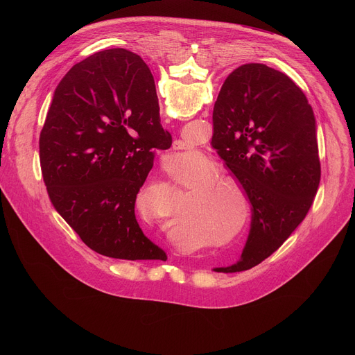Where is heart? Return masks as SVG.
Returning <instances> with one entry per match:
<instances>
[{"label":"heart","mask_w":355,"mask_h":355,"mask_svg":"<svg viewBox=\"0 0 355 355\" xmlns=\"http://www.w3.org/2000/svg\"><path fill=\"white\" fill-rule=\"evenodd\" d=\"M188 159L184 163L200 162L205 156L198 150L187 151ZM222 173L216 163H209L202 170L192 173L184 181L185 187L193 185L188 192L185 220L189 226L199 227L212 237H220L229 232L240 218L237 199L232 196L227 187L240 196L247 198L243 185L233 177L219 175Z\"/></svg>","instance_id":"obj_1"}]
</instances>
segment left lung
<instances>
[{
	"label": "left lung",
	"mask_w": 355,
	"mask_h": 355,
	"mask_svg": "<svg viewBox=\"0 0 355 355\" xmlns=\"http://www.w3.org/2000/svg\"><path fill=\"white\" fill-rule=\"evenodd\" d=\"M135 63L147 94L156 98L153 74L140 56ZM212 119L211 144L252 205L240 261L215 271H245L277 251L313 204L320 184L316 119L302 89L260 63L227 76Z\"/></svg>",
	"instance_id": "1"
}]
</instances>
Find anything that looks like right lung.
Wrapping results in <instances>:
<instances>
[{
	"instance_id": "obj_1",
	"label": "right lung",
	"mask_w": 355,
	"mask_h": 355,
	"mask_svg": "<svg viewBox=\"0 0 355 355\" xmlns=\"http://www.w3.org/2000/svg\"><path fill=\"white\" fill-rule=\"evenodd\" d=\"M159 111L126 49L91 55L55 89L39 139L43 181L58 214L98 254L167 260L135 216L156 148L171 146Z\"/></svg>"
}]
</instances>
